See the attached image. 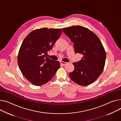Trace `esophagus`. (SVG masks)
<instances>
[{
  "instance_id": "1",
  "label": "esophagus",
  "mask_w": 121,
  "mask_h": 121,
  "mask_svg": "<svg viewBox=\"0 0 121 121\" xmlns=\"http://www.w3.org/2000/svg\"><path fill=\"white\" fill-rule=\"evenodd\" d=\"M60 64L62 66H65L66 64H67V62H63V61H61L60 62Z\"/></svg>"
}]
</instances>
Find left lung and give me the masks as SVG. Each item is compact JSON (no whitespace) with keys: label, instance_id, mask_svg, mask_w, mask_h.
I'll return each instance as SVG.
<instances>
[{"label":"left lung","instance_id":"obj_1","mask_svg":"<svg viewBox=\"0 0 121 121\" xmlns=\"http://www.w3.org/2000/svg\"><path fill=\"white\" fill-rule=\"evenodd\" d=\"M63 30L73 43L75 53L83 55L81 60L73 63L74 69L69 73L70 78L80 86L92 84L105 65L106 53L101 41L91 30L80 26L63 28Z\"/></svg>","mask_w":121,"mask_h":121}]
</instances>
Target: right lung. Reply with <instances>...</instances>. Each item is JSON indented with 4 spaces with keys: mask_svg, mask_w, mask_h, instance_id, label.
Masks as SVG:
<instances>
[{
    "mask_svg": "<svg viewBox=\"0 0 121 121\" xmlns=\"http://www.w3.org/2000/svg\"><path fill=\"white\" fill-rule=\"evenodd\" d=\"M62 30L45 28L32 31L23 41L17 60L23 75L31 84L41 86L54 76L60 63L46 57L60 37Z\"/></svg>",
    "mask_w": 121,
    "mask_h": 121,
    "instance_id": "obj_1",
    "label": "right lung"
}]
</instances>
